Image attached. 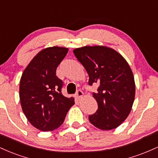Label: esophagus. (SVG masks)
Masks as SVG:
<instances>
[{
    "instance_id": "1",
    "label": "esophagus",
    "mask_w": 158,
    "mask_h": 158,
    "mask_svg": "<svg viewBox=\"0 0 158 158\" xmlns=\"http://www.w3.org/2000/svg\"><path fill=\"white\" fill-rule=\"evenodd\" d=\"M83 95H84V94H83V92L81 91V90H78L77 93H76V97H77L78 99H80V98L83 97Z\"/></svg>"
}]
</instances>
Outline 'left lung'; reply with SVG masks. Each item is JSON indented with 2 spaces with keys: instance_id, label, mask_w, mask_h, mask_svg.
I'll list each match as a JSON object with an SVG mask.
<instances>
[{
  "instance_id": "1",
  "label": "left lung",
  "mask_w": 158,
  "mask_h": 158,
  "mask_svg": "<svg viewBox=\"0 0 158 158\" xmlns=\"http://www.w3.org/2000/svg\"><path fill=\"white\" fill-rule=\"evenodd\" d=\"M89 76L88 85L99 87L93 97L98 109L89 121L102 130L118 127L127 118L135 97L133 73L126 59L113 49L86 46L73 50Z\"/></svg>"
}]
</instances>
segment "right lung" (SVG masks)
Returning a JSON list of instances; mask_svg holds the SVG:
<instances>
[{
	"mask_svg": "<svg viewBox=\"0 0 158 158\" xmlns=\"http://www.w3.org/2000/svg\"><path fill=\"white\" fill-rule=\"evenodd\" d=\"M68 51V48L60 47L44 49L21 76L19 97L22 110L29 122L42 131H53L62 125L75 103L73 98L62 95L63 81L56 73Z\"/></svg>",
	"mask_w": 158,
	"mask_h": 158,
	"instance_id": "obj_1",
	"label": "right lung"
}]
</instances>
